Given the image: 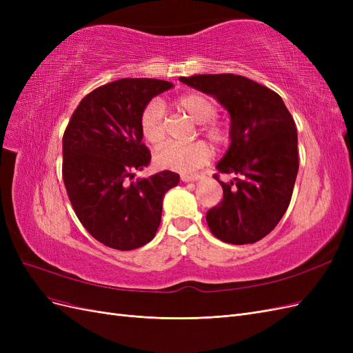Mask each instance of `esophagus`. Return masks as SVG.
<instances>
[{"label": "esophagus", "mask_w": 353, "mask_h": 353, "mask_svg": "<svg viewBox=\"0 0 353 353\" xmlns=\"http://www.w3.org/2000/svg\"><path fill=\"white\" fill-rule=\"evenodd\" d=\"M201 175L200 174H193V175H181V181H184V183H190V181H197L200 179Z\"/></svg>", "instance_id": "obj_1"}]
</instances>
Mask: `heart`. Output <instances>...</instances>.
I'll use <instances>...</instances> for the list:
<instances>
[{
    "label": "heart",
    "mask_w": 353,
    "mask_h": 353,
    "mask_svg": "<svg viewBox=\"0 0 353 353\" xmlns=\"http://www.w3.org/2000/svg\"><path fill=\"white\" fill-rule=\"evenodd\" d=\"M174 108L187 116L190 121L199 123V131L213 144H223L228 140V128L225 122L216 119V103L209 95L203 92H185L174 100ZM140 131L144 140L153 145L163 143L165 113L163 105L157 100L147 103L140 113ZM212 157L210 147L196 141L187 145L165 144L154 154L157 166L178 170V172H194L203 165H206Z\"/></svg>",
    "instance_id": "1"
}]
</instances>
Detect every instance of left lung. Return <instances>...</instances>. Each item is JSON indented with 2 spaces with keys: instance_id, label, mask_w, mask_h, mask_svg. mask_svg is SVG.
I'll return each mask as SVG.
<instances>
[{
  "instance_id": "1",
  "label": "left lung",
  "mask_w": 353,
  "mask_h": 353,
  "mask_svg": "<svg viewBox=\"0 0 353 353\" xmlns=\"http://www.w3.org/2000/svg\"><path fill=\"white\" fill-rule=\"evenodd\" d=\"M215 97L231 116V144L216 165L223 199L208 210L209 230L231 244L259 241L290 205L299 170L293 116L275 91L232 73L179 78ZM219 173H232L230 185Z\"/></svg>"
}]
</instances>
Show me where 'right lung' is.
I'll use <instances>...</instances> for the list:
<instances>
[{"instance_id":"1","label":"right lung","mask_w":353,"mask_h":353,"mask_svg":"<svg viewBox=\"0 0 353 353\" xmlns=\"http://www.w3.org/2000/svg\"><path fill=\"white\" fill-rule=\"evenodd\" d=\"M174 85L150 78H125L85 95L63 134L61 174L72 208L91 236L117 250L152 241L168 190L179 175L162 170L132 181L150 163L141 141L140 113L154 95Z\"/></svg>"}]
</instances>
